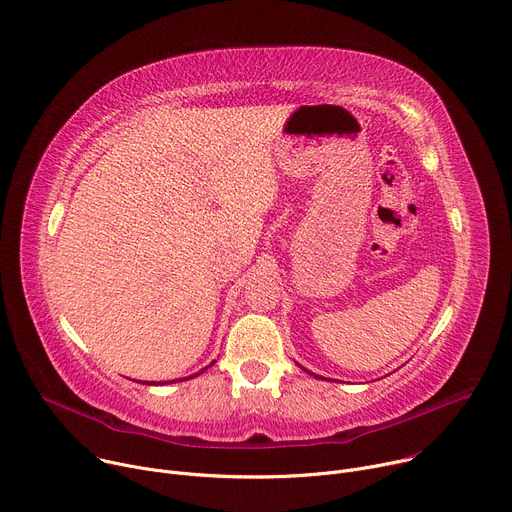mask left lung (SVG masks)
Here are the masks:
<instances>
[{"label":"left lung","instance_id":"obj_1","mask_svg":"<svg viewBox=\"0 0 512 512\" xmlns=\"http://www.w3.org/2000/svg\"><path fill=\"white\" fill-rule=\"evenodd\" d=\"M301 368H303V366H301ZM303 370H305V372H307V374H311V376H315V378H319V376H317V374H313V372H309V370H307V368H303ZM321 380H323V378H321Z\"/></svg>","mask_w":512,"mask_h":512}]
</instances>
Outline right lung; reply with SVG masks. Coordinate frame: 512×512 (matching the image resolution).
Here are the masks:
<instances>
[{"mask_svg":"<svg viewBox=\"0 0 512 512\" xmlns=\"http://www.w3.org/2000/svg\"><path fill=\"white\" fill-rule=\"evenodd\" d=\"M211 364H215V360H213V362H211ZM211 364H209V366H211ZM209 366H205V368H203V370H199V372H195V374H193V376H189V378H195V376H199V374H203V372H205V370H207V368H209ZM189 378H185V380H189ZM170 382H175V380H170ZM144 384H150V386H152V384H158V382H144ZM160 384H166V382H160Z\"/></svg>","mask_w":512,"mask_h":512,"instance_id":"right-lung-1","label":"right lung"}]
</instances>
